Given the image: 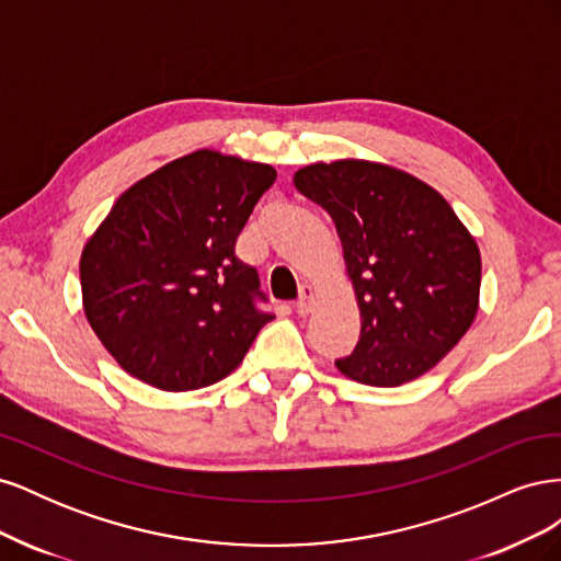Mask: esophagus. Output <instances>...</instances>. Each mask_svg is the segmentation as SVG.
<instances>
[{
    "label": "esophagus",
    "mask_w": 561,
    "mask_h": 561,
    "mask_svg": "<svg viewBox=\"0 0 561 561\" xmlns=\"http://www.w3.org/2000/svg\"><path fill=\"white\" fill-rule=\"evenodd\" d=\"M313 299H316V287L304 285V287H301V297H299V301H297V313H299V316L311 313Z\"/></svg>",
    "instance_id": "esophagus-1"
}]
</instances>
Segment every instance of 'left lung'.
<instances>
[{
	"label": "left lung",
	"instance_id": "1",
	"mask_svg": "<svg viewBox=\"0 0 561 561\" xmlns=\"http://www.w3.org/2000/svg\"><path fill=\"white\" fill-rule=\"evenodd\" d=\"M293 182L330 213L360 309L358 346L336 369L379 388L426 375L478 316L474 236L431 184L379 161H318Z\"/></svg>",
	"mask_w": 561,
	"mask_h": 561
}]
</instances>
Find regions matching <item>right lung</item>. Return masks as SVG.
Here are the masks:
<instances>
[{
    "instance_id": "right-lung-1",
    "label": "right lung",
    "mask_w": 561,
    "mask_h": 561,
    "mask_svg": "<svg viewBox=\"0 0 561 561\" xmlns=\"http://www.w3.org/2000/svg\"><path fill=\"white\" fill-rule=\"evenodd\" d=\"M274 165L196 149L116 198L81 250V304L130 377L196 390L239 367L274 316L254 309L257 271L236 239Z\"/></svg>"
}]
</instances>
